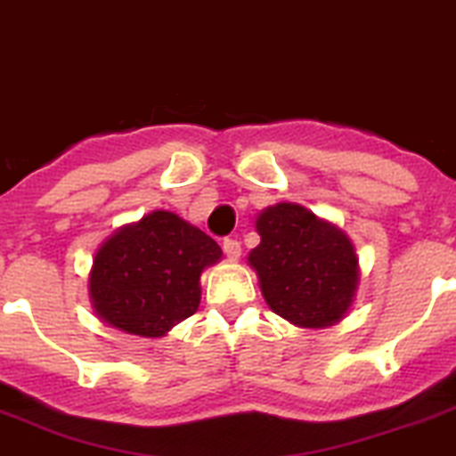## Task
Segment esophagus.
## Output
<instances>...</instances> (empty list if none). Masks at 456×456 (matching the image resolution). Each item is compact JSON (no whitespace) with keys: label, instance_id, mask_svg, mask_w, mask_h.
Listing matches in <instances>:
<instances>
[{"label":"esophagus","instance_id":"esophagus-1","mask_svg":"<svg viewBox=\"0 0 456 456\" xmlns=\"http://www.w3.org/2000/svg\"><path fill=\"white\" fill-rule=\"evenodd\" d=\"M223 249H224V254L232 258V261H236V258L240 256V242H238L236 238H224Z\"/></svg>","mask_w":456,"mask_h":456}]
</instances>
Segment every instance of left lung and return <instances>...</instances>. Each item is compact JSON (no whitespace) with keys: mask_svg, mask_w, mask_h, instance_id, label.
<instances>
[{"mask_svg":"<svg viewBox=\"0 0 456 456\" xmlns=\"http://www.w3.org/2000/svg\"><path fill=\"white\" fill-rule=\"evenodd\" d=\"M258 248L248 263L267 305L299 329H329L346 317L360 286V261L351 238L295 202L256 216Z\"/></svg>","mask_w":456,"mask_h":456,"instance_id":"1","label":"left lung"}]
</instances>
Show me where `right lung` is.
Segmentation results:
<instances>
[{
    "mask_svg": "<svg viewBox=\"0 0 456 456\" xmlns=\"http://www.w3.org/2000/svg\"><path fill=\"white\" fill-rule=\"evenodd\" d=\"M220 258L214 238L157 208L101 242L89 270V301L112 329L164 338L198 310L200 276Z\"/></svg>",
    "mask_w": 456,
    "mask_h": 456,
    "instance_id": "1",
    "label": "right lung"
}]
</instances>
